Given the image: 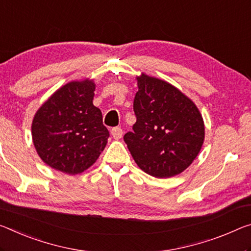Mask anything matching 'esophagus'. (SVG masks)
I'll return each mask as SVG.
<instances>
[{"mask_svg":"<svg viewBox=\"0 0 251 251\" xmlns=\"http://www.w3.org/2000/svg\"><path fill=\"white\" fill-rule=\"evenodd\" d=\"M111 135H113V137L115 140H121L122 136H123V129L121 127H114L113 129H111Z\"/></svg>","mask_w":251,"mask_h":251,"instance_id":"1","label":"esophagus"}]
</instances>
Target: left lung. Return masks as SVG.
Masks as SVG:
<instances>
[{
    "label": "left lung",
    "instance_id": "8db88e82",
    "mask_svg": "<svg viewBox=\"0 0 251 251\" xmlns=\"http://www.w3.org/2000/svg\"><path fill=\"white\" fill-rule=\"evenodd\" d=\"M136 79V123L124 141L145 173L158 178L177 176L200 152L203 119L194 102L171 83L145 74Z\"/></svg>",
    "mask_w": 251,
    "mask_h": 251
}]
</instances>
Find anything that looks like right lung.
<instances>
[{"label":"right lung","mask_w":251,"mask_h":251,"mask_svg":"<svg viewBox=\"0 0 251 251\" xmlns=\"http://www.w3.org/2000/svg\"><path fill=\"white\" fill-rule=\"evenodd\" d=\"M95 87L88 79L68 82L35 113L33 144L52 169L75 176L90 168L104 151L109 132L93 104Z\"/></svg>","instance_id":"add662e5"}]
</instances>
